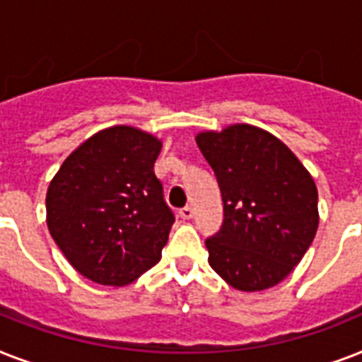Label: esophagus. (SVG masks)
<instances>
[{
  "label": "esophagus",
  "instance_id": "1",
  "mask_svg": "<svg viewBox=\"0 0 362 362\" xmlns=\"http://www.w3.org/2000/svg\"><path fill=\"white\" fill-rule=\"evenodd\" d=\"M178 214H180V218H184V220H192V218H193V206H189V204H187V206L180 209V212H178Z\"/></svg>",
  "mask_w": 362,
  "mask_h": 362
}]
</instances>
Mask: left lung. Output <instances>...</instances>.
I'll return each mask as SVG.
<instances>
[{"label": "left lung", "instance_id": "8db88e82", "mask_svg": "<svg viewBox=\"0 0 362 362\" xmlns=\"http://www.w3.org/2000/svg\"><path fill=\"white\" fill-rule=\"evenodd\" d=\"M223 201V223L206 238L210 267L235 289L280 284L317 231V189L289 148L253 125L199 133Z\"/></svg>", "mask_w": 362, "mask_h": 362}]
</instances>
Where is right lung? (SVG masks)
<instances>
[{
    "label": "right lung",
    "instance_id": "obj_1",
    "mask_svg": "<svg viewBox=\"0 0 362 362\" xmlns=\"http://www.w3.org/2000/svg\"><path fill=\"white\" fill-rule=\"evenodd\" d=\"M156 136L115 125L82 142L47 192L54 242L88 280L125 286L161 259L175 214L153 173Z\"/></svg>",
    "mask_w": 362,
    "mask_h": 362
}]
</instances>
